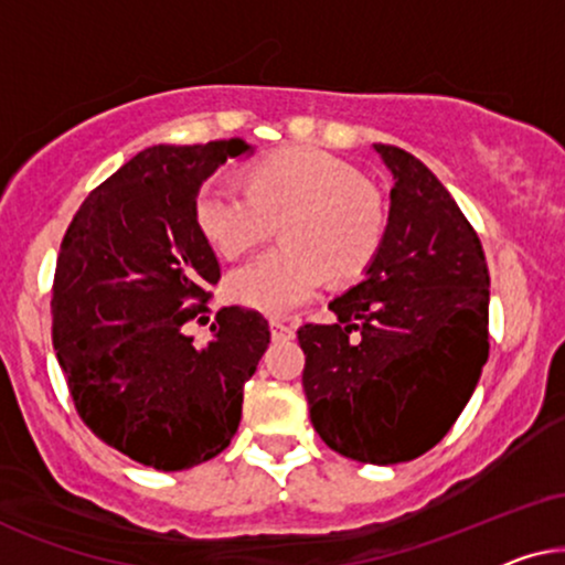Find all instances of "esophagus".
I'll list each match as a JSON object with an SVG mask.
<instances>
[{
	"label": "esophagus",
	"instance_id": "esophagus-1",
	"mask_svg": "<svg viewBox=\"0 0 565 565\" xmlns=\"http://www.w3.org/2000/svg\"><path fill=\"white\" fill-rule=\"evenodd\" d=\"M270 335H274V341H289V338H295V328L281 320H270Z\"/></svg>",
	"mask_w": 565,
	"mask_h": 565
}]
</instances>
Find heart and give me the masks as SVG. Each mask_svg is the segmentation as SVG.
<instances>
[{
  "label": "heart",
  "mask_w": 565,
  "mask_h": 565,
  "mask_svg": "<svg viewBox=\"0 0 565 565\" xmlns=\"http://www.w3.org/2000/svg\"><path fill=\"white\" fill-rule=\"evenodd\" d=\"M195 222L214 250L239 258L274 235L284 245L235 268L227 291L237 305L287 315L318 295L326 276L349 281L377 258L387 232L382 195L341 157L281 149L250 170V188L214 175L195 195Z\"/></svg>",
  "instance_id": "b5f03b06"
}]
</instances>
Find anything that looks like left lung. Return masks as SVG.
<instances>
[{
	"instance_id": "1",
	"label": "left lung",
	"mask_w": 565,
	"mask_h": 565,
	"mask_svg": "<svg viewBox=\"0 0 565 565\" xmlns=\"http://www.w3.org/2000/svg\"><path fill=\"white\" fill-rule=\"evenodd\" d=\"M393 172L387 232L338 322L297 330L315 431L370 465L416 460L445 439L488 361V266L478 232L424 162L374 145Z\"/></svg>"
}]
</instances>
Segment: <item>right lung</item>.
I'll list each match as a JSON object with an SVG mask.
<instances>
[{
    "instance_id": "1",
    "label": "right lung",
    "mask_w": 565,
    "mask_h": 565,
    "mask_svg": "<svg viewBox=\"0 0 565 565\" xmlns=\"http://www.w3.org/2000/svg\"><path fill=\"white\" fill-rule=\"evenodd\" d=\"M243 152V139L145 149L82 201L58 247L51 338L74 408L97 439L154 470L230 447L270 341L268 320L245 307L216 312L209 345L183 333L222 276L195 195Z\"/></svg>"
}]
</instances>
